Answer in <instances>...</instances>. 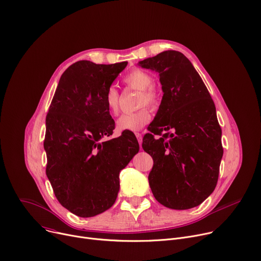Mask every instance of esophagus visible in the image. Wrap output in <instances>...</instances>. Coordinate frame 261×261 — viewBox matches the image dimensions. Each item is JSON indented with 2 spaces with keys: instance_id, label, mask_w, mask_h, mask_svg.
I'll return each mask as SVG.
<instances>
[{
  "instance_id": "esophagus-1",
  "label": "esophagus",
  "mask_w": 261,
  "mask_h": 261,
  "mask_svg": "<svg viewBox=\"0 0 261 261\" xmlns=\"http://www.w3.org/2000/svg\"><path fill=\"white\" fill-rule=\"evenodd\" d=\"M136 137H137V139H138L139 144L141 145V143H142V135L140 134V133H136Z\"/></svg>"
}]
</instances>
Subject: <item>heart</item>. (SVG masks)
Listing matches in <instances>:
<instances>
[{
  "label": "heart",
  "instance_id": "heart-1",
  "mask_svg": "<svg viewBox=\"0 0 261 261\" xmlns=\"http://www.w3.org/2000/svg\"><path fill=\"white\" fill-rule=\"evenodd\" d=\"M124 84L134 90L139 91L138 108L149 107L152 110L159 108L161 103V95L158 89L152 86V77L149 73L141 70L135 69L130 71L123 79ZM119 100L120 95L116 88L111 87L107 90L105 101L109 112L113 115L119 112ZM150 112L147 108H142L132 114H124L117 120V128L119 130L137 132L145 126L150 121Z\"/></svg>",
  "mask_w": 261,
  "mask_h": 261
}]
</instances>
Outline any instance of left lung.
I'll use <instances>...</instances> for the list:
<instances>
[{
  "label": "left lung",
  "mask_w": 261,
  "mask_h": 261,
  "mask_svg": "<svg viewBox=\"0 0 261 261\" xmlns=\"http://www.w3.org/2000/svg\"><path fill=\"white\" fill-rule=\"evenodd\" d=\"M139 66L159 73L164 92L142 142L153 160L148 175L152 194L170 209L196 207L215 189L224 153L213 100L181 52L164 51Z\"/></svg>",
  "instance_id": "8db88e82"
}]
</instances>
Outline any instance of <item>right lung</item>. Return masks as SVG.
<instances>
[{
    "mask_svg": "<svg viewBox=\"0 0 261 261\" xmlns=\"http://www.w3.org/2000/svg\"><path fill=\"white\" fill-rule=\"evenodd\" d=\"M127 62L97 65L79 61L59 79L46 117V174L63 207L80 217L110 209L119 172L139 151L134 133L113 135L115 121L105 97Z\"/></svg>",
    "mask_w": 261,
    "mask_h": 261,
    "instance_id": "add662e5",
    "label": "right lung"
}]
</instances>
